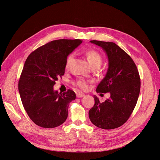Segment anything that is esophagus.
<instances>
[{"label": "esophagus", "mask_w": 160, "mask_h": 160, "mask_svg": "<svg viewBox=\"0 0 160 160\" xmlns=\"http://www.w3.org/2000/svg\"><path fill=\"white\" fill-rule=\"evenodd\" d=\"M83 96H84V94L82 93H77V97L78 98H82Z\"/></svg>", "instance_id": "obj_1"}]
</instances>
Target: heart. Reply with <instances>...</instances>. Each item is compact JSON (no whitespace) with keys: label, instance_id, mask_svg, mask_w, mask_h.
I'll return each instance as SVG.
<instances>
[{"label":"heart","instance_id":"heart-1","mask_svg":"<svg viewBox=\"0 0 160 160\" xmlns=\"http://www.w3.org/2000/svg\"><path fill=\"white\" fill-rule=\"evenodd\" d=\"M86 56L87 57V59L88 60L89 63L92 67H99L102 64V58L101 55H100L98 52L95 51V50H88V51L86 53ZM74 57V54L71 53L67 57V61H66V67H68L69 65V63L72 60V59ZM74 84L78 87L80 89L85 90L88 88V86L86 82L83 80H77L74 82Z\"/></svg>","mask_w":160,"mask_h":160}]
</instances>
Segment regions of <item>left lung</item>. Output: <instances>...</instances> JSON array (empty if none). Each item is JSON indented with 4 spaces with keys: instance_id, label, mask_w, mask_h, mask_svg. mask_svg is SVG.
Returning <instances> with one entry per match:
<instances>
[{
    "instance_id": "left-lung-1",
    "label": "left lung",
    "mask_w": 160,
    "mask_h": 160,
    "mask_svg": "<svg viewBox=\"0 0 160 160\" xmlns=\"http://www.w3.org/2000/svg\"><path fill=\"white\" fill-rule=\"evenodd\" d=\"M102 47L108 58V69L97 88V93H110V97L95 104L89 111L90 121L105 130L118 128L127 121L138 102L141 82L137 67L131 57L113 42L90 41Z\"/></svg>"
}]
</instances>
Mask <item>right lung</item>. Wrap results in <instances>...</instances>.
Wrapping results in <instances>:
<instances>
[{
	"mask_svg": "<svg viewBox=\"0 0 160 160\" xmlns=\"http://www.w3.org/2000/svg\"><path fill=\"white\" fill-rule=\"evenodd\" d=\"M80 39H58L38 48L27 58L19 81L21 99L30 119L39 127L52 128L68 116L72 90L58 93L53 86L65 73L67 58L82 43Z\"/></svg>",
	"mask_w": 160,
	"mask_h": 160,
	"instance_id": "obj_1",
	"label": "right lung"
}]
</instances>
